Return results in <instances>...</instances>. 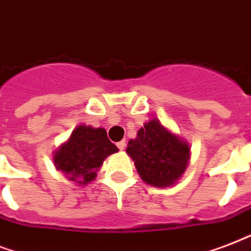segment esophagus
I'll use <instances>...</instances> for the list:
<instances>
[{"mask_svg":"<svg viewBox=\"0 0 251 251\" xmlns=\"http://www.w3.org/2000/svg\"><path fill=\"white\" fill-rule=\"evenodd\" d=\"M116 147L119 148L120 151H124V148H126V141H124V140H122V141H119V143L116 144Z\"/></svg>","mask_w":251,"mask_h":251,"instance_id":"esophagus-1","label":"esophagus"}]
</instances>
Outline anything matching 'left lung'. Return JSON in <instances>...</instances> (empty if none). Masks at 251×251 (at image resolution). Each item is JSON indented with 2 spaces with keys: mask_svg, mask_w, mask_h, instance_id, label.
<instances>
[{
  "mask_svg": "<svg viewBox=\"0 0 251 251\" xmlns=\"http://www.w3.org/2000/svg\"><path fill=\"white\" fill-rule=\"evenodd\" d=\"M127 153L135 161L141 179L154 187L173 186L190 160L188 144L156 119L144 124L136 139L129 140Z\"/></svg>",
  "mask_w": 251,
  "mask_h": 251,
  "instance_id": "obj_1",
  "label": "left lung"
}]
</instances>
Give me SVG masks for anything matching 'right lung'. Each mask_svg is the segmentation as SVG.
<instances>
[{"label": "right lung", "instance_id": "obj_1", "mask_svg": "<svg viewBox=\"0 0 251 251\" xmlns=\"http://www.w3.org/2000/svg\"><path fill=\"white\" fill-rule=\"evenodd\" d=\"M116 152L118 148L108 140L106 129L81 124L56 151L53 164L69 180L87 184L95 179L104 158Z\"/></svg>", "mask_w": 251, "mask_h": 251}]
</instances>
